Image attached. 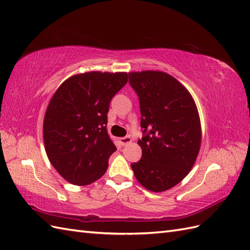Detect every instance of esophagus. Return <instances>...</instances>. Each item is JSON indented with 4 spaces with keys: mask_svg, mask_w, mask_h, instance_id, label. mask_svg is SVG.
<instances>
[{
    "mask_svg": "<svg viewBox=\"0 0 250 250\" xmlns=\"http://www.w3.org/2000/svg\"><path fill=\"white\" fill-rule=\"evenodd\" d=\"M130 143H132V139H131L130 136H125V137L120 138V144L123 146H126V145H129Z\"/></svg>",
    "mask_w": 250,
    "mask_h": 250,
    "instance_id": "1",
    "label": "esophagus"
}]
</instances>
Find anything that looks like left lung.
<instances>
[{"label":"left lung","mask_w":250,"mask_h":250,"mask_svg":"<svg viewBox=\"0 0 250 250\" xmlns=\"http://www.w3.org/2000/svg\"><path fill=\"white\" fill-rule=\"evenodd\" d=\"M142 120L140 161L131 165L136 180L153 192L174 187L187 176L201 148V121L188 89L157 70L129 73Z\"/></svg>","instance_id":"1"}]
</instances>
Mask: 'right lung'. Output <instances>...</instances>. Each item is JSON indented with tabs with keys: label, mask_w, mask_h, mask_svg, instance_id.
<instances>
[{
	"label": "right lung",
	"mask_w": 250,
	"mask_h": 250,
	"mask_svg": "<svg viewBox=\"0 0 250 250\" xmlns=\"http://www.w3.org/2000/svg\"><path fill=\"white\" fill-rule=\"evenodd\" d=\"M127 73L88 72L69 77L50 99L43 123L50 164L68 183L85 186L105 173L116 151L106 131L110 102Z\"/></svg>",
	"instance_id": "add662e5"
}]
</instances>
